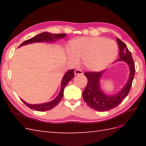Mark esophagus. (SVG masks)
<instances>
[{"label": "esophagus", "mask_w": 146, "mask_h": 146, "mask_svg": "<svg viewBox=\"0 0 146 146\" xmlns=\"http://www.w3.org/2000/svg\"><path fill=\"white\" fill-rule=\"evenodd\" d=\"M74 73H75V75H76V76H78V75L83 74V72L82 70H80V69H76V70H75Z\"/></svg>", "instance_id": "1"}]
</instances>
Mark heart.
Listing matches in <instances>:
<instances>
[{
    "instance_id": "b5f03b06",
    "label": "heart",
    "mask_w": 146,
    "mask_h": 146,
    "mask_svg": "<svg viewBox=\"0 0 146 146\" xmlns=\"http://www.w3.org/2000/svg\"><path fill=\"white\" fill-rule=\"evenodd\" d=\"M71 52L68 56L73 63L83 61L85 67L92 72L101 71L116 58L117 44L111 39L100 36L82 37L70 43Z\"/></svg>"
}]
</instances>
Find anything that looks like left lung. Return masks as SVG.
<instances>
[{
  "label": "left lung",
  "instance_id": "8db88e82",
  "mask_svg": "<svg viewBox=\"0 0 146 146\" xmlns=\"http://www.w3.org/2000/svg\"><path fill=\"white\" fill-rule=\"evenodd\" d=\"M119 49V58L117 61H124L129 67L130 75L127 82L117 93L114 95H107L100 88V78L104 70L99 72H88L85 76L88 83L83 91V98L89 107L98 111H108L116 107L129 93L132 82L135 77V68L131 52L127 46L118 38H116Z\"/></svg>",
  "mask_w": 146,
  "mask_h": 146
}]
</instances>
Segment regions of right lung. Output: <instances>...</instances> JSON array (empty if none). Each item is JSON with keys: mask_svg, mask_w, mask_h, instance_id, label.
<instances>
[{"mask_svg": "<svg viewBox=\"0 0 146 146\" xmlns=\"http://www.w3.org/2000/svg\"><path fill=\"white\" fill-rule=\"evenodd\" d=\"M65 36H66V34L64 33L52 34L51 33H48V32H43L36 35V36L33 37L32 38H30L28 39V40L25 41L24 42L21 44L19 46V47L29 44L35 43V42H54L56 40H57V39L63 38ZM74 69H71L66 72V74H64V76L62 78V80H61V88H60V91L59 92V94L54 100L50 102H48L44 103V104L33 105V104H30L27 103L26 102H25L22 99H21V100L23 101V102L30 108L36 110V111H47V110H50L54 107H55V106L60 102V101L61 100V99H62L63 96L64 88L66 87V85H67V84L69 82V81L70 80H72V79L74 78Z\"/></svg>", "mask_w": 146, "mask_h": 146, "instance_id": "obj_1", "label": "right lung"}]
</instances>
